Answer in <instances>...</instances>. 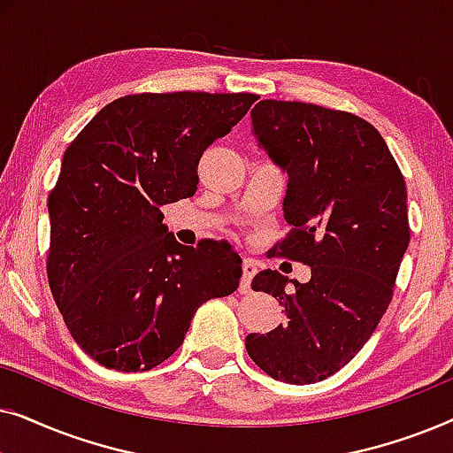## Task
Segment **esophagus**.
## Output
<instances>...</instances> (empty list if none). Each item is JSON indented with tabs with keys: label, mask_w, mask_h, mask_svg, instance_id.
<instances>
[{
	"label": "esophagus",
	"mask_w": 453,
	"mask_h": 453,
	"mask_svg": "<svg viewBox=\"0 0 453 453\" xmlns=\"http://www.w3.org/2000/svg\"><path fill=\"white\" fill-rule=\"evenodd\" d=\"M241 268H243V276H241V287L239 290L241 293H250L251 288V278L256 276V264L251 262V259H243V264H241Z\"/></svg>",
	"instance_id": "esophagus-1"
}]
</instances>
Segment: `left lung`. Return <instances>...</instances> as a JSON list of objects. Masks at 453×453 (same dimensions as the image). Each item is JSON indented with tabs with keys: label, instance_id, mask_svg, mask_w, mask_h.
Here are the masks:
<instances>
[{
	"label": "left lung",
	"instance_id": "obj_1",
	"mask_svg": "<svg viewBox=\"0 0 453 453\" xmlns=\"http://www.w3.org/2000/svg\"><path fill=\"white\" fill-rule=\"evenodd\" d=\"M251 132L288 177L282 212L290 233L272 251L307 264L311 280L276 270L253 278V290L284 305L287 321L250 334L245 349L270 377L305 386L342 369L392 301L411 241L406 183L381 134L344 111L259 101Z\"/></svg>",
	"mask_w": 453,
	"mask_h": 453
}]
</instances>
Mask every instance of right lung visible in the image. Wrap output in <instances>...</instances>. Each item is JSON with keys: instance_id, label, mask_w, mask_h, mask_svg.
<instances>
[{"instance_id": "obj_1", "label": "right lung", "mask_w": 453, "mask_h": 453, "mask_svg": "<svg viewBox=\"0 0 453 453\" xmlns=\"http://www.w3.org/2000/svg\"><path fill=\"white\" fill-rule=\"evenodd\" d=\"M256 101L247 92L121 96L67 146L47 202V276L72 338L103 367H157L202 303L237 290V253L219 241L181 245L160 206L196 194L203 150Z\"/></svg>"}]
</instances>
